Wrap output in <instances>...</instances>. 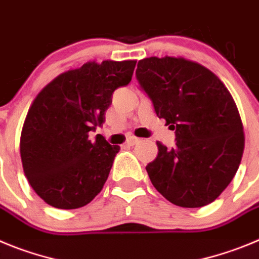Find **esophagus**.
Instances as JSON below:
<instances>
[{"mask_svg":"<svg viewBox=\"0 0 259 259\" xmlns=\"http://www.w3.org/2000/svg\"><path fill=\"white\" fill-rule=\"evenodd\" d=\"M139 141H141V139L137 138V137H127L126 142H125V143H126L127 146H134V144L138 143Z\"/></svg>","mask_w":259,"mask_h":259,"instance_id":"esophagus-1","label":"esophagus"}]
</instances>
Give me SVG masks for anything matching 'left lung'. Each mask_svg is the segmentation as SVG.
Segmentation results:
<instances>
[{
    "instance_id": "obj_1",
    "label": "left lung",
    "mask_w": 259,
    "mask_h": 259,
    "mask_svg": "<svg viewBox=\"0 0 259 259\" xmlns=\"http://www.w3.org/2000/svg\"><path fill=\"white\" fill-rule=\"evenodd\" d=\"M135 74L158 118L176 130V146L157 142V157L146 166L153 187L183 208L210 204L243 157L245 138L234 98L210 69L185 58H146Z\"/></svg>"
}]
</instances>
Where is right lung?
Here are the masks:
<instances>
[{
  "label": "right lung",
  "instance_id": "obj_1",
  "mask_svg": "<svg viewBox=\"0 0 259 259\" xmlns=\"http://www.w3.org/2000/svg\"><path fill=\"white\" fill-rule=\"evenodd\" d=\"M137 60L88 62L44 88L20 135L24 174L34 192L58 209H77L101 192L118 146L98 134L117 88L132 81Z\"/></svg>",
  "mask_w": 259,
  "mask_h": 259
}]
</instances>
